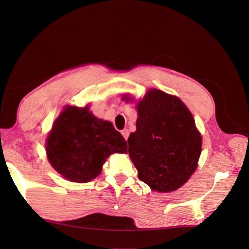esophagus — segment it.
Wrapping results in <instances>:
<instances>
[{
    "label": "esophagus",
    "mask_w": 249,
    "mask_h": 249,
    "mask_svg": "<svg viewBox=\"0 0 249 249\" xmlns=\"http://www.w3.org/2000/svg\"><path fill=\"white\" fill-rule=\"evenodd\" d=\"M122 135H123V136L124 137V139H125V140H127V138H129L130 132H129V130H127V129H124V130H123V131H122Z\"/></svg>",
    "instance_id": "1"
}]
</instances>
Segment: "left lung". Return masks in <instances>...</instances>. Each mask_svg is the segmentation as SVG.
I'll list each match as a JSON object with an SVG mask.
<instances>
[{"mask_svg": "<svg viewBox=\"0 0 249 249\" xmlns=\"http://www.w3.org/2000/svg\"><path fill=\"white\" fill-rule=\"evenodd\" d=\"M123 99L127 102L130 96ZM136 107V132L127 143L138 178L152 190L175 191L193 175L201 153L194 118L178 97L154 88Z\"/></svg>", "mask_w": 249, "mask_h": 249, "instance_id": "1", "label": "left lung"}]
</instances>
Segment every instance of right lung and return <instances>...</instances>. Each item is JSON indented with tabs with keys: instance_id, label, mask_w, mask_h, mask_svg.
Here are the masks:
<instances>
[{
	"instance_id": "add662e5",
	"label": "right lung",
	"mask_w": 249,
	"mask_h": 249,
	"mask_svg": "<svg viewBox=\"0 0 249 249\" xmlns=\"http://www.w3.org/2000/svg\"><path fill=\"white\" fill-rule=\"evenodd\" d=\"M46 150L53 168L64 178L88 183L111 154H126L127 144L110 122L96 118L88 106H66L53 124Z\"/></svg>"
}]
</instances>
